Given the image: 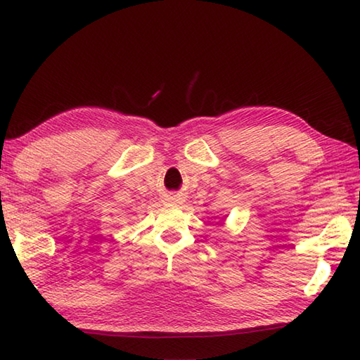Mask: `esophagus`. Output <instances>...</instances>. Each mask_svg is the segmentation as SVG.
I'll list each match as a JSON object with an SVG mask.
<instances>
[{
	"instance_id": "1",
	"label": "esophagus",
	"mask_w": 360,
	"mask_h": 360,
	"mask_svg": "<svg viewBox=\"0 0 360 360\" xmlns=\"http://www.w3.org/2000/svg\"><path fill=\"white\" fill-rule=\"evenodd\" d=\"M176 198H178V200H181V198H179V197H176Z\"/></svg>"
}]
</instances>
